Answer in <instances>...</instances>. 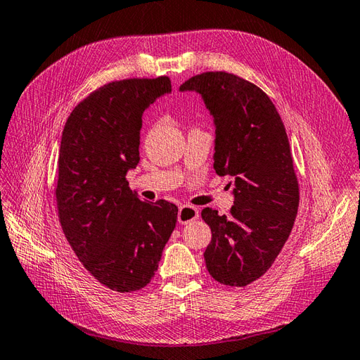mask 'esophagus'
Here are the masks:
<instances>
[{
  "label": "esophagus",
  "instance_id": "34e87169",
  "mask_svg": "<svg viewBox=\"0 0 360 360\" xmlns=\"http://www.w3.org/2000/svg\"><path fill=\"white\" fill-rule=\"evenodd\" d=\"M198 215H200V212H198V210H197L195 206L183 205V206H180L177 217H179V221L181 223V225H186V223L198 219Z\"/></svg>",
  "mask_w": 360,
  "mask_h": 360
}]
</instances>
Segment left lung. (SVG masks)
I'll return each instance as SVG.
<instances>
[{"label":"left lung","mask_w":360,"mask_h":360,"mask_svg":"<svg viewBox=\"0 0 360 360\" xmlns=\"http://www.w3.org/2000/svg\"><path fill=\"white\" fill-rule=\"evenodd\" d=\"M186 91L200 95L212 115L214 169L231 175L234 185L229 215L202 211L212 231L206 268L223 285L245 286L273 265L297 215L288 135L268 95L240 77L206 72L180 86Z\"/></svg>","instance_id":"obj_1"}]
</instances>
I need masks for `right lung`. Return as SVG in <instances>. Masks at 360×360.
<instances>
[{"label": "right lung", "instance_id": "1", "mask_svg": "<svg viewBox=\"0 0 360 360\" xmlns=\"http://www.w3.org/2000/svg\"><path fill=\"white\" fill-rule=\"evenodd\" d=\"M169 92L167 77L105 84L72 110L63 129L61 228L84 268L118 292L150 282L177 223V206L141 202L126 180L140 162L143 112Z\"/></svg>", "mask_w": 360, "mask_h": 360}]
</instances>
